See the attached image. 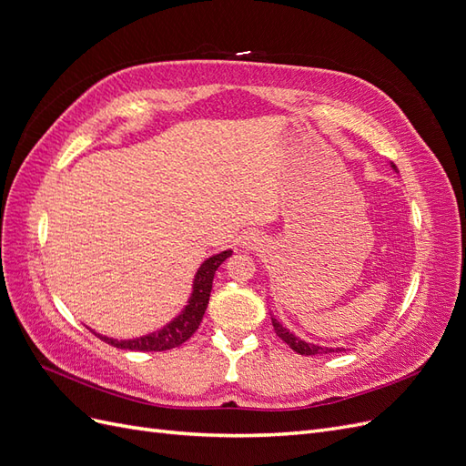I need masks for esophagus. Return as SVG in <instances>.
<instances>
[{
  "mask_svg": "<svg viewBox=\"0 0 466 466\" xmlns=\"http://www.w3.org/2000/svg\"><path fill=\"white\" fill-rule=\"evenodd\" d=\"M241 243H243V247H245V248H257L262 241H260L258 233H252V231H248V233H245V235H243Z\"/></svg>",
  "mask_w": 466,
  "mask_h": 466,
  "instance_id": "esophagus-1",
  "label": "esophagus"
}]
</instances>
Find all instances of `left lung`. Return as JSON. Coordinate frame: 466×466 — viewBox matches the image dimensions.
<instances>
[{"label":"left lung","instance_id":"obj_1","mask_svg":"<svg viewBox=\"0 0 466 466\" xmlns=\"http://www.w3.org/2000/svg\"><path fill=\"white\" fill-rule=\"evenodd\" d=\"M392 168L397 171V167H394V165H392ZM272 324H274L276 334L281 338V340H284L293 351H298V354H301V356H319V354H332V351H342V348H336V350L334 348H320V346H315V344H309L305 340H299L298 336L291 334L288 329L281 327V324L276 319H272Z\"/></svg>","mask_w":466,"mask_h":466}]
</instances>
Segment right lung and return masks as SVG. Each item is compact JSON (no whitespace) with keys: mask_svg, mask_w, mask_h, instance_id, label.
<instances>
[{"mask_svg":"<svg viewBox=\"0 0 466 466\" xmlns=\"http://www.w3.org/2000/svg\"><path fill=\"white\" fill-rule=\"evenodd\" d=\"M228 257H231V250H223L219 255L208 258L198 268V272H196V278H194L192 295L188 299V305L185 307V311H182L175 320L168 322L161 330L142 338H136V340H115V338L101 336L96 332L95 334L110 346L120 348V350H134V351H165V350H173V348H178L180 344H185L200 327L208 301H209L214 274Z\"/></svg>","mask_w":466,"mask_h":466,"instance_id":"obj_1","label":"right lung"}]
</instances>
